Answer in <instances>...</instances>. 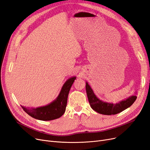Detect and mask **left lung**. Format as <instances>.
I'll use <instances>...</instances> for the list:
<instances>
[{
	"mask_svg": "<svg viewBox=\"0 0 150 150\" xmlns=\"http://www.w3.org/2000/svg\"><path fill=\"white\" fill-rule=\"evenodd\" d=\"M86 91L91 108L96 112L104 115H114L123 111L131 106L137 99L135 95H133L116 104L104 102L96 97L87 82L86 83Z\"/></svg>",
	"mask_w": 150,
	"mask_h": 150,
	"instance_id": "left-lung-1",
	"label": "left lung"
}]
</instances>
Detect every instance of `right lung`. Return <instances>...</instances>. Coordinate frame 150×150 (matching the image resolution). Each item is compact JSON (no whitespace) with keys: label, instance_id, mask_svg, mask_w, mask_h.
<instances>
[{"label":"right lung","instance_id":"right-lung-1","mask_svg":"<svg viewBox=\"0 0 150 150\" xmlns=\"http://www.w3.org/2000/svg\"><path fill=\"white\" fill-rule=\"evenodd\" d=\"M75 79L76 77L73 76L67 80L57 98L48 105L37 108H28L22 106L21 108L31 117L40 120H52L60 117L65 111L69 93Z\"/></svg>","mask_w":150,"mask_h":150}]
</instances>
